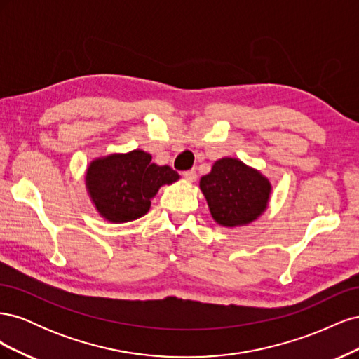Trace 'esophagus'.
<instances>
[{
  "label": "esophagus",
  "mask_w": 359,
  "mask_h": 359,
  "mask_svg": "<svg viewBox=\"0 0 359 359\" xmlns=\"http://www.w3.org/2000/svg\"><path fill=\"white\" fill-rule=\"evenodd\" d=\"M182 175H184V178H186L187 181H194V180H196V170H194V169H190V170H186V172H184L182 173Z\"/></svg>",
  "instance_id": "obj_1"
}]
</instances>
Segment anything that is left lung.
Returning a JSON list of instances; mask_svg holds the SVG:
<instances>
[{
    "mask_svg": "<svg viewBox=\"0 0 359 359\" xmlns=\"http://www.w3.org/2000/svg\"><path fill=\"white\" fill-rule=\"evenodd\" d=\"M201 190L212 219L226 227L248 224L266 210L269 181L260 172L236 158H220L208 175L201 178Z\"/></svg>",
    "mask_w": 359,
    "mask_h": 359,
    "instance_id": "obj_1",
    "label": "left lung"
}]
</instances>
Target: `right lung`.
I'll list each match as a JSON object with an SVG mask.
<instances>
[{"label":"right lung","instance_id":"1","mask_svg":"<svg viewBox=\"0 0 359 359\" xmlns=\"http://www.w3.org/2000/svg\"><path fill=\"white\" fill-rule=\"evenodd\" d=\"M142 149L94 160L86 172V189L106 220L126 223L148 212L158 189L180 180L169 166H157Z\"/></svg>","mask_w":359,"mask_h":359}]
</instances>
